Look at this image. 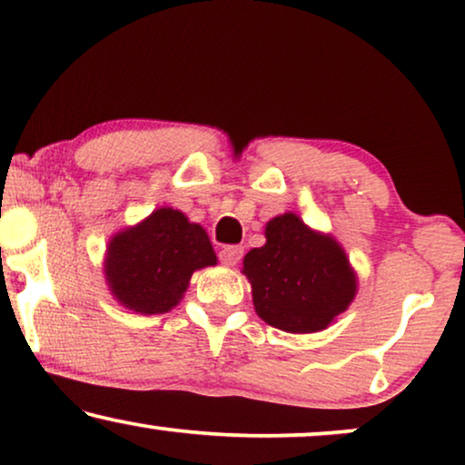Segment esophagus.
Masks as SVG:
<instances>
[{"instance_id":"34e87169","label":"esophagus","mask_w":465,"mask_h":465,"mask_svg":"<svg viewBox=\"0 0 465 465\" xmlns=\"http://www.w3.org/2000/svg\"><path fill=\"white\" fill-rule=\"evenodd\" d=\"M241 258H243V247H239V245H228L220 252L222 264H226V266H237Z\"/></svg>"}]
</instances>
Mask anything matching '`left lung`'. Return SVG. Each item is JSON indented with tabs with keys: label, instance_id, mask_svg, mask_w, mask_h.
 Returning a JSON list of instances; mask_svg holds the SVG:
<instances>
[{
	"label": "left lung",
	"instance_id": "8db88e82",
	"mask_svg": "<svg viewBox=\"0 0 465 465\" xmlns=\"http://www.w3.org/2000/svg\"><path fill=\"white\" fill-rule=\"evenodd\" d=\"M264 237L266 243L243 258L258 317L292 334L326 330L358 294V275L342 245L292 212L266 222Z\"/></svg>",
	"mask_w": 465,
	"mask_h": 465
}]
</instances>
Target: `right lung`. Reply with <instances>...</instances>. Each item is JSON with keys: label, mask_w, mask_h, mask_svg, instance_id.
Segmentation results:
<instances>
[{"label": "right lung", "mask_w": 465, "mask_h": 465, "mask_svg": "<svg viewBox=\"0 0 465 465\" xmlns=\"http://www.w3.org/2000/svg\"><path fill=\"white\" fill-rule=\"evenodd\" d=\"M205 228L173 207H158L148 218L112 234L104 272L110 294L142 315L169 313L186 294L194 271L215 266Z\"/></svg>", "instance_id": "1"}]
</instances>
